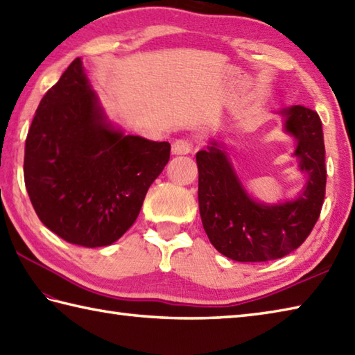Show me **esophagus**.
I'll use <instances>...</instances> for the list:
<instances>
[{
    "label": "esophagus",
    "instance_id": "34e87169",
    "mask_svg": "<svg viewBox=\"0 0 355 355\" xmlns=\"http://www.w3.org/2000/svg\"><path fill=\"white\" fill-rule=\"evenodd\" d=\"M193 149V141L189 140V138H178L172 143V152L175 155H186L191 154Z\"/></svg>",
    "mask_w": 355,
    "mask_h": 355
}]
</instances>
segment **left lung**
Wrapping results in <instances>:
<instances>
[{
    "label": "left lung",
    "mask_w": 355,
    "mask_h": 355,
    "mask_svg": "<svg viewBox=\"0 0 355 355\" xmlns=\"http://www.w3.org/2000/svg\"><path fill=\"white\" fill-rule=\"evenodd\" d=\"M282 114L286 116L284 128L298 140L300 169L308 172V184L294 201L277 206L255 203L217 143L197 152L203 227L214 248L235 261L282 259L308 239L320 217L326 189L320 116L300 104Z\"/></svg>",
    "instance_id": "1"
}]
</instances>
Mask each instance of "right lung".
Returning <instances> with one entry per match:
<instances>
[{
    "label": "right lung",
    "mask_w": 355,
    "mask_h": 355,
    "mask_svg": "<svg viewBox=\"0 0 355 355\" xmlns=\"http://www.w3.org/2000/svg\"><path fill=\"white\" fill-rule=\"evenodd\" d=\"M171 157L168 141L110 128L75 58L47 90L24 150V183L38 218L67 243L112 245L134 225Z\"/></svg>",
    "instance_id": "add662e5"
}]
</instances>
